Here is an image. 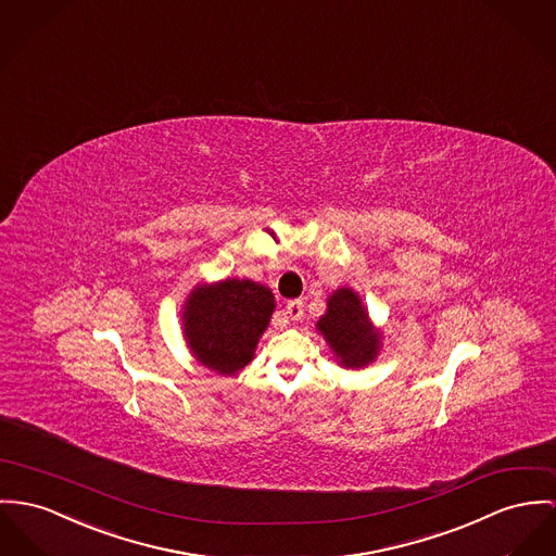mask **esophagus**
Returning a JSON list of instances; mask_svg holds the SVG:
<instances>
[{"mask_svg": "<svg viewBox=\"0 0 556 556\" xmlns=\"http://www.w3.org/2000/svg\"><path fill=\"white\" fill-rule=\"evenodd\" d=\"M302 313H304V304H302V300H290V302L286 304V315H288L292 321H299V319H302Z\"/></svg>", "mask_w": 556, "mask_h": 556, "instance_id": "esophagus-1", "label": "esophagus"}]
</instances>
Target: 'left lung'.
<instances>
[{
  "instance_id": "8db88e82",
  "label": "left lung",
  "mask_w": 556,
  "mask_h": 556,
  "mask_svg": "<svg viewBox=\"0 0 556 556\" xmlns=\"http://www.w3.org/2000/svg\"><path fill=\"white\" fill-rule=\"evenodd\" d=\"M315 330L328 342L341 368L359 370L370 366L383 346V332L372 324L368 308L351 288H339L326 300V313Z\"/></svg>"
}]
</instances>
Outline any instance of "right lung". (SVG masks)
I'll return each instance as SVG.
<instances>
[{"label": "right lung", "mask_w": 556, "mask_h": 556, "mask_svg": "<svg viewBox=\"0 0 556 556\" xmlns=\"http://www.w3.org/2000/svg\"><path fill=\"white\" fill-rule=\"evenodd\" d=\"M275 306L270 288L252 279L197 283L181 306L186 346L207 370L235 377L254 359Z\"/></svg>", "instance_id": "add662e5"}]
</instances>
